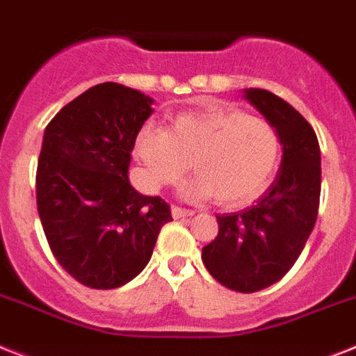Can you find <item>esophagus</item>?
<instances>
[{"label":"esophagus","instance_id":"1","mask_svg":"<svg viewBox=\"0 0 356 356\" xmlns=\"http://www.w3.org/2000/svg\"><path fill=\"white\" fill-rule=\"evenodd\" d=\"M171 213H172V218H185V216H193L195 211L185 209V207H180V205H172Z\"/></svg>","mask_w":356,"mask_h":356}]
</instances>
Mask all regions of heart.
Returning a JSON list of instances; mask_svg holds the SVG:
<instances>
[{
	"mask_svg": "<svg viewBox=\"0 0 356 356\" xmlns=\"http://www.w3.org/2000/svg\"><path fill=\"white\" fill-rule=\"evenodd\" d=\"M134 154L143 165L147 187L160 189L196 172L185 184L187 196H211L227 207L252 202L271 184L282 156L278 131L271 122L238 108L184 113L169 131L145 125Z\"/></svg>",
	"mask_w": 356,
	"mask_h": 356,
	"instance_id": "obj_1",
	"label": "heart"
}]
</instances>
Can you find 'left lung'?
Returning <instances> with one entry per match:
<instances>
[{
	"label": "left lung",
	"instance_id": "obj_1",
	"mask_svg": "<svg viewBox=\"0 0 356 356\" xmlns=\"http://www.w3.org/2000/svg\"><path fill=\"white\" fill-rule=\"evenodd\" d=\"M243 98L278 131L280 169L257 204L216 216L218 234L202 260L222 286L254 293L277 284L300 257L318 214L322 167L315 131L296 108L264 89H245Z\"/></svg>",
	"mask_w": 356,
	"mask_h": 356
}]
</instances>
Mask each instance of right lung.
<instances>
[{"mask_svg":"<svg viewBox=\"0 0 356 356\" xmlns=\"http://www.w3.org/2000/svg\"><path fill=\"white\" fill-rule=\"evenodd\" d=\"M152 98L99 83L56 114L43 132L36 172L41 225L56 260L92 289L138 277L152 257L171 209L129 181L134 142Z\"/></svg>","mask_w":356,"mask_h":356,"instance_id":"add662e5","label":"right lung"}]
</instances>
